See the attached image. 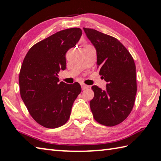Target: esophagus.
<instances>
[{
  "label": "esophagus",
  "instance_id": "esophagus-1",
  "mask_svg": "<svg viewBox=\"0 0 161 161\" xmlns=\"http://www.w3.org/2000/svg\"><path fill=\"white\" fill-rule=\"evenodd\" d=\"M81 87H82V90H85L88 89V88H90V86H88V85H86L85 84H81Z\"/></svg>",
  "mask_w": 161,
  "mask_h": 161
}]
</instances>
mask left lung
<instances>
[{
    "label": "left lung",
    "instance_id": "1",
    "mask_svg": "<svg viewBox=\"0 0 161 161\" xmlns=\"http://www.w3.org/2000/svg\"><path fill=\"white\" fill-rule=\"evenodd\" d=\"M85 33L97 51L99 74L107 82L106 89L92 87L94 97L90 102L94 119L113 126L129 115L137 92L136 64L125 47L112 36L91 28Z\"/></svg>",
    "mask_w": 161,
    "mask_h": 161
}]
</instances>
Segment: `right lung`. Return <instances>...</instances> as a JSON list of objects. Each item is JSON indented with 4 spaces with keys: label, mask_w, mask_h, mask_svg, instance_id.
Instances as JSON below:
<instances>
[{
    "label": "right lung",
    "mask_w": 161,
    "mask_h": 161,
    "mask_svg": "<svg viewBox=\"0 0 161 161\" xmlns=\"http://www.w3.org/2000/svg\"><path fill=\"white\" fill-rule=\"evenodd\" d=\"M80 28L59 31L31 47L19 74L21 99L32 117L48 129L60 127L69 119L72 106L80 93V84L59 83L66 69V53L79 41Z\"/></svg>",
    "instance_id": "add662e5"
}]
</instances>
